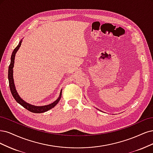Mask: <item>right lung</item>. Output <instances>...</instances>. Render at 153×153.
Returning a JSON list of instances; mask_svg holds the SVG:
<instances>
[{
    "mask_svg": "<svg viewBox=\"0 0 153 153\" xmlns=\"http://www.w3.org/2000/svg\"><path fill=\"white\" fill-rule=\"evenodd\" d=\"M22 40L20 41V42H19L18 45L16 46V48L14 49V51H13V53L11 55V63L10 65L9 66V69H8V79H9V88H10V90L11 92V94L13 97H14L15 100L20 104L22 106H23L24 108H25L28 111H30L33 113H42L44 112H46L49 110L51 109L52 108L55 107L57 103L60 101V98L62 97V90L60 93V96L57 98V100H56L55 102L50 103V104L47 105H44V106H35L30 104L26 102H25L22 98L19 97L18 95V93H17V91L16 90L15 85H14V79H13V67H14V58H15V55L18 50V49L20 47L21 44H22Z\"/></svg>",
    "mask_w": 153,
    "mask_h": 153,
    "instance_id": "1",
    "label": "right lung"
}]
</instances>
